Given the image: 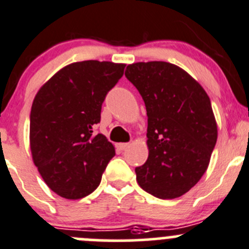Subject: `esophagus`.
I'll return each mask as SVG.
<instances>
[{"label": "esophagus", "mask_w": 249, "mask_h": 249, "mask_svg": "<svg viewBox=\"0 0 249 249\" xmlns=\"http://www.w3.org/2000/svg\"><path fill=\"white\" fill-rule=\"evenodd\" d=\"M128 145H129V144H128V142H119V144H116V147L122 151V150H124L125 147L128 146Z\"/></svg>", "instance_id": "34e87169"}]
</instances>
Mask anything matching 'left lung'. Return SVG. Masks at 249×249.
Wrapping results in <instances>:
<instances>
[{
  "instance_id": "obj_1",
  "label": "left lung",
  "mask_w": 249,
  "mask_h": 249,
  "mask_svg": "<svg viewBox=\"0 0 249 249\" xmlns=\"http://www.w3.org/2000/svg\"><path fill=\"white\" fill-rule=\"evenodd\" d=\"M125 77L145 103L149 157L135 168L142 190L180 197L205 174L218 137L211 100L186 71L166 61L135 63Z\"/></svg>"
}]
</instances>
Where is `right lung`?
<instances>
[{"label":"right lung","mask_w":249,"mask_h":249,"mask_svg":"<svg viewBox=\"0 0 249 249\" xmlns=\"http://www.w3.org/2000/svg\"><path fill=\"white\" fill-rule=\"evenodd\" d=\"M124 64L85 60L59 70L40 88L30 112V149L44 183L68 200L99 186L115 147L94 134L105 97Z\"/></svg>","instance_id":"right-lung-1"}]
</instances>
